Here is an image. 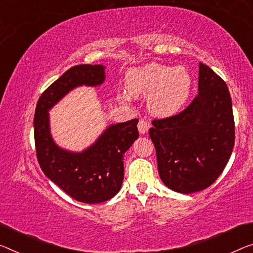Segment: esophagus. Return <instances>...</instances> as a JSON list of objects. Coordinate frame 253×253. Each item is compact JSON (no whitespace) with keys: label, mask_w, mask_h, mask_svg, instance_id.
I'll return each instance as SVG.
<instances>
[{"label":"esophagus","mask_w":253,"mask_h":253,"mask_svg":"<svg viewBox=\"0 0 253 253\" xmlns=\"http://www.w3.org/2000/svg\"><path fill=\"white\" fill-rule=\"evenodd\" d=\"M149 126H150V123L147 121V120H145V119H141L139 121V123H138V130H139V132L141 134L146 133V132L148 131Z\"/></svg>","instance_id":"34e87169"}]
</instances>
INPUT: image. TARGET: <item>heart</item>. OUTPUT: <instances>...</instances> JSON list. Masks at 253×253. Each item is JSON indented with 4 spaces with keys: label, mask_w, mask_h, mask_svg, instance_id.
Wrapping results in <instances>:
<instances>
[{
    "label": "heart",
    "mask_w": 253,
    "mask_h": 253,
    "mask_svg": "<svg viewBox=\"0 0 253 253\" xmlns=\"http://www.w3.org/2000/svg\"><path fill=\"white\" fill-rule=\"evenodd\" d=\"M126 87L132 97H148L150 112L157 116L176 114L188 100L192 79L188 70L149 63L126 73ZM122 99L127 95L121 94Z\"/></svg>",
    "instance_id": "1"
}]
</instances>
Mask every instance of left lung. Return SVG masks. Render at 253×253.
Instances as JSON below:
<instances>
[{
	"label": "left lung",
	"instance_id": "left-lung-1",
	"mask_svg": "<svg viewBox=\"0 0 253 253\" xmlns=\"http://www.w3.org/2000/svg\"><path fill=\"white\" fill-rule=\"evenodd\" d=\"M198 95L178 114L154 120L149 129L158 173L173 191L193 193L211 186L231 157L235 140L232 99L225 81L199 64Z\"/></svg>",
	"mask_w": 253,
	"mask_h": 253
}]
</instances>
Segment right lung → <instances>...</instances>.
Returning a JSON list of instances; mask_svg holds the SVG:
<instances>
[{"label":"right lung","mask_w":253,"mask_h":253,"mask_svg":"<svg viewBox=\"0 0 253 253\" xmlns=\"http://www.w3.org/2000/svg\"><path fill=\"white\" fill-rule=\"evenodd\" d=\"M104 65L80 64L69 69L38 99L34 118L36 155L50 181L80 203L110 200L121 189L123 156L139 137L138 120L112 124L83 153L60 148L49 132L48 111L62 97L79 86H98L105 80Z\"/></svg>","instance_id":"add662e5"}]
</instances>
